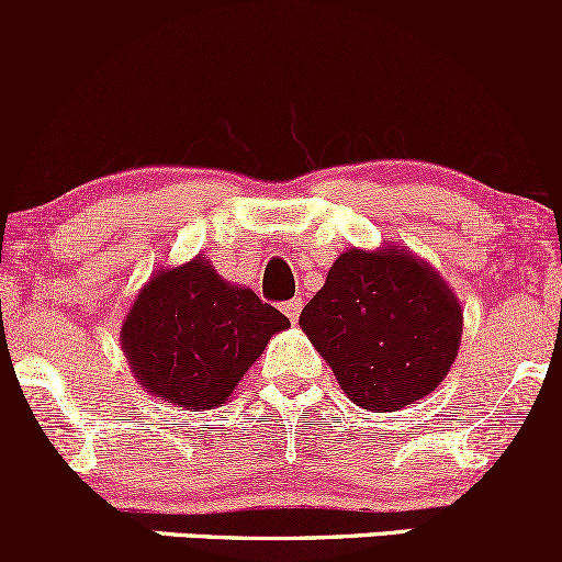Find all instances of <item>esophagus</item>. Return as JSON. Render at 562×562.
Masks as SVG:
<instances>
[{"instance_id": "obj_1", "label": "esophagus", "mask_w": 562, "mask_h": 562, "mask_svg": "<svg viewBox=\"0 0 562 562\" xmlns=\"http://www.w3.org/2000/svg\"><path fill=\"white\" fill-rule=\"evenodd\" d=\"M281 308H283V314L289 316V319H292V322H297V316H300V308H303V303H300V297H294V300H286V303H283Z\"/></svg>"}]
</instances>
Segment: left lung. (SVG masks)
Masks as SVG:
<instances>
[{
    "label": "left lung",
    "instance_id": "left-lung-1",
    "mask_svg": "<svg viewBox=\"0 0 562 562\" xmlns=\"http://www.w3.org/2000/svg\"><path fill=\"white\" fill-rule=\"evenodd\" d=\"M300 327L363 409L393 413L446 380L462 308L446 281L402 248L341 254Z\"/></svg>",
    "mask_w": 562,
    "mask_h": 562
}]
</instances>
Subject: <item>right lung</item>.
Returning <instances> with one entry per match:
<instances>
[{
  "mask_svg": "<svg viewBox=\"0 0 562 562\" xmlns=\"http://www.w3.org/2000/svg\"><path fill=\"white\" fill-rule=\"evenodd\" d=\"M286 325L279 308L196 257L158 270L138 292L122 325V349L149 393L199 413L221 407Z\"/></svg>",
  "mask_w": 562,
  "mask_h": 562,
  "instance_id": "add662e5",
  "label": "right lung"
}]
</instances>
